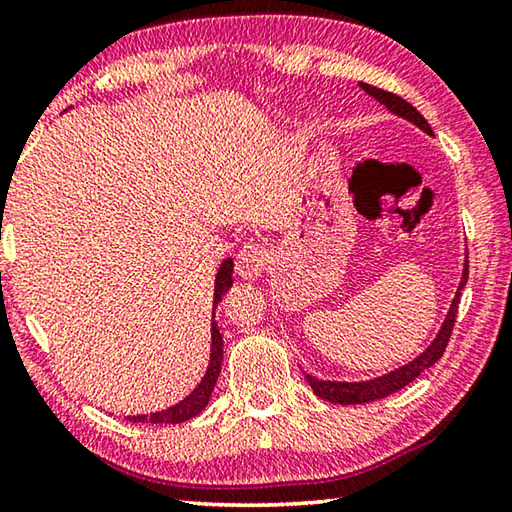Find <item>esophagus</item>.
<instances>
[{"label": "esophagus", "instance_id": "1", "mask_svg": "<svg viewBox=\"0 0 512 512\" xmlns=\"http://www.w3.org/2000/svg\"><path fill=\"white\" fill-rule=\"evenodd\" d=\"M266 259H268L266 248L262 244H253V241H248V244L239 248V253L235 257V268L239 277H244V280H255V277L262 275Z\"/></svg>", "mask_w": 512, "mask_h": 512}]
</instances>
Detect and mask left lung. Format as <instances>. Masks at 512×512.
<instances>
[{"label":"left lung","instance_id":"left-lung-1","mask_svg":"<svg viewBox=\"0 0 512 512\" xmlns=\"http://www.w3.org/2000/svg\"><path fill=\"white\" fill-rule=\"evenodd\" d=\"M361 90H366L370 97H375L379 103H384V106L395 112L397 117H404L409 119L411 124H415L418 128H422L424 133L433 135L431 126L427 124V119H424L418 110H415L409 101H404L402 97H397L393 92H386L381 88H375V85H368V83H359ZM467 262L465 257V266H463V277H461V284H458V291H456V298L452 302V307L447 311V318L443 327H440V332L433 343L429 345L427 350H424L418 359H413L411 363H406V366L397 368L393 372H388V375H381L377 379H368V381H323V379H316L311 375H305V379L309 381V386L314 388V393L318 397H323L327 402H334V404H366V402H375L379 397H386L395 391H400L406 384H411V381L424 372L427 368H431L433 363H436L440 357H443V352L449 343V336H452V329L456 323V314H458V300H461V291L467 282Z\"/></svg>","mask_w":512,"mask_h":512}]
</instances>
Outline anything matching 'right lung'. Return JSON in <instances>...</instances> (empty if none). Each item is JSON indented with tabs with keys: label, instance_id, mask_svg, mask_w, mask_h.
<instances>
[{
	"label": "right lung",
	"instance_id": "1",
	"mask_svg": "<svg viewBox=\"0 0 512 512\" xmlns=\"http://www.w3.org/2000/svg\"><path fill=\"white\" fill-rule=\"evenodd\" d=\"M230 287H232V259H225V262L219 268V273H216L214 307L219 305L221 296ZM221 361H223V336L219 332V327H216V320H212L210 366H207V372H205V377L201 379V384H198L194 391L185 397L183 402L171 406V409H164V411L151 413V415H133V418H128V420H131V422H151V424H178V422H185L189 418H196V415L205 409L207 402H210L214 384H216V379H219V372H221Z\"/></svg>",
	"mask_w": 512,
	"mask_h": 512
}]
</instances>
